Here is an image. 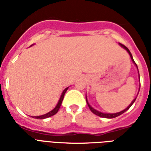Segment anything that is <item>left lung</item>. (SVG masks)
Wrapping results in <instances>:
<instances>
[{"label":"left lung","instance_id":"1","mask_svg":"<svg viewBox=\"0 0 151 151\" xmlns=\"http://www.w3.org/2000/svg\"><path fill=\"white\" fill-rule=\"evenodd\" d=\"M120 44V47H123L124 49H125L127 51V52L129 53V56H130V58H131V60H132V61H133V63L136 65L137 67V64L135 62H134V60H133V56H132V54H131V52H130V51L128 48H127L126 47L124 46V45H123V44H121V43H119ZM137 70H138V69H137ZM138 77H139V80H140V76H139V72H138ZM140 90V88H139ZM138 92H139V91H138ZM138 95V94H137ZM136 99L137 97H135V99H133V100L132 102H131V104H130L128 107H127L125 109H124L123 111H119V112H116V113H104V112H102V111H98V110H96V109H95V108H93L90 105V104H89V102L88 100H87V98H86V103H87V105H88V107L89 108H90V110L93 112L94 114H95L96 116H100V117H104V118H108V119H111V118H115V117H116L118 116H120L121 114H123L124 112H125V111H127V110H129V108L133 105V104L135 102V100H136Z\"/></svg>","mask_w":151,"mask_h":151}]
</instances>
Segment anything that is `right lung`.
<instances>
[{
    "mask_svg": "<svg viewBox=\"0 0 151 151\" xmlns=\"http://www.w3.org/2000/svg\"><path fill=\"white\" fill-rule=\"evenodd\" d=\"M68 88H69V87H67V88H65V90H64V91H63L62 94H61L60 97V99H59V101H58V103H57V104H56V107L53 108L52 111H50L49 112H47V113L44 114V115H42V116H33V118H36V119H41V120H42V119H46V118H48V117H50V116H54L55 114L57 113V111H59L60 105H61V104H62L63 99H64L65 94L66 91L68 90Z\"/></svg>",
    "mask_w": 151,
    "mask_h": 151,
    "instance_id": "right-lung-1",
    "label": "right lung"
}]
</instances>
